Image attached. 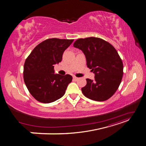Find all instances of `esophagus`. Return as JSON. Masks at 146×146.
Instances as JSON below:
<instances>
[{
    "label": "esophagus",
    "instance_id": "1",
    "mask_svg": "<svg viewBox=\"0 0 146 146\" xmlns=\"http://www.w3.org/2000/svg\"><path fill=\"white\" fill-rule=\"evenodd\" d=\"M73 78H74V80H78V78L77 77H76V76H74V77H73Z\"/></svg>",
    "mask_w": 146,
    "mask_h": 146
}]
</instances>
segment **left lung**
I'll use <instances>...</instances> for the list:
<instances>
[{
	"label": "left lung",
	"instance_id": "8db88e82",
	"mask_svg": "<svg viewBox=\"0 0 146 146\" xmlns=\"http://www.w3.org/2000/svg\"><path fill=\"white\" fill-rule=\"evenodd\" d=\"M74 47L83 52L88 68L95 74L94 80L87 78L86 86L82 88L84 96L96 101L111 98L118 89L123 76V63L115 48L95 37L78 39Z\"/></svg>",
	"mask_w": 146,
	"mask_h": 146
}]
</instances>
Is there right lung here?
I'll return each mask as SVG.
<instances>
[{
	"label": "right lung",
	"mask_w": 146,
	"mask_h": 146,
	"mask_svg": "<svg viewBox=\"0 0 146 146\" xmlns=\"http://www.w3.org/2000/svg\"><path fill=\"white\" fill-rule=\"evenodd\" d=\"M74 39L51 38L35 47L26 59L24 80L30 93L42 103H50L60 99L72 82L69 74H55L54 65L62 60L63 54Z\"/></svg>",
	"instance_id": "1"
}]
</instances>
